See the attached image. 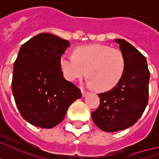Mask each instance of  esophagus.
I'll return each instance as SVG.
<instances>
[{"label": "esophagus", "mask_w": 159, "mask_h": 159, "mask_svg": "<svg viewBox=\"0 0 159 159\" xmlns=\"http://www.w3.org/2000/svg\"><path fill=\"white\" fill-rule=\"evenodd\" d=\"M81 92H82V97H86V96H87V95L88 94V93H89V92H87V91H86V90L83 89V88H82V89H81Z\"/></svg>", "instance_id": "34e87169"}]
</instances>
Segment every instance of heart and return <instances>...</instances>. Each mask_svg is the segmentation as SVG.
Listing matches in <instances>:
<instances>
[{
  "instance_id": "obj_1",
  "label": "heart",
  "mask_w": 159,
  "mask_h": 159,
  "mask_svg": "<svg viewBox=\"0 0 159 159\" xmlns=\"http://www.w3.org/2000/svg\"><path fill=\"white\" fill-rule=\"evenodd\" d=\"M60 67L68 81L73 82L88 74V84L104 92L112 89L120 81L125 59L118 48L96 43L77 48L75 55L62 56Z\"/></svg>"
}]
</instances>
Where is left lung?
<instances>
[{"instance_id": "obj_1", "label": "left lung", "mask_w": 159, "mask_h": 159, "mask_svg": "<svg viewBox=\"0 0 159 159\" xmlns=\"http://www.w3.org/2000/svg\"><path fill=\"white\" fill-rule=\"evenodd\" d=\"M115 41L125 56V72L113 89L98 94L100 106L92 113L95 125L106 132L123 130L134 125L148 102L150 72L146 57L125 39Z\"/></svg>"}]
</instances>
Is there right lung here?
<instances>
[{"instance_id": "obj_1", "label": "right lung", "mask_w": 159, "mask_h": 159, "mask_svg": "<svg viewBox=\"0 0 159 159\" xmlns=\"http://www.w3.org/2000/svg\"><path fill=\"white\" fill-rule=\"evenodd\" d=\"M69 46L67 40L41 33L20 47L14 64L12 93L21 116L31 125L53 128L62 122L70 105L82 97L60 67Z\"/></svg>"}]
</instances>
